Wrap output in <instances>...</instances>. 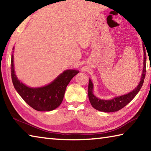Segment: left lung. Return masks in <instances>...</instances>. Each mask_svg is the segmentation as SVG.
Here are the masks:
<instances>
[{"label":"left lung","mask_w":151,"mask_h":151,"mask_svg":"<svg viewBox=\"0 0 151 151\" xmlns=\"http://www.w3.org/2000/svg\"><path fill=\"white\" fill-rule=\"evenodd\" d=\"M143 52H144V63H143V70L142 74L140 78V81L137 86V87L135 88L133 91L130 92L129 93L124 95L116 96L115 98H113L111 100H103V99H98L97 97L94 95L93 94V84L92 83L91 79H89L88 87V99L90 101L91 105L98 111L105 112H111L118 111L119 110L123 108L127 104H129L132 99H133L137 93L141 88L142 86L144 83V79L145 78V74H146V59L147 55L145 52V48L144 45H142Z\"/></svg>","instance_id":"8db88e82"}]
</instances>
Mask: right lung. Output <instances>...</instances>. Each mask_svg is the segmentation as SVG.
Here are the masks:
<instances>
[{
	"instance_id": "add662e5",
	"label": "right lung",
	"mask_w": 151,
	"mask_h": 151,
	"mask_svg": "<svg viewBox=\"0 0 151 151\" xmlns=\"http://www.w3.org/2000/svg\"><path fill=\"white\" fill-rule=\"evenodd\" d=\"M12 49L14 50V47ZM11 77L14 87L22 99L39 111H50L62 103L66 88L71 79L79 73L76 70H66L52 83L39 88H30L17 78L14 73L13 55L11 57Z\"/></svg>"
}]
</instances>
